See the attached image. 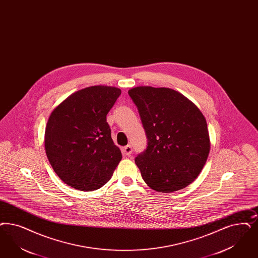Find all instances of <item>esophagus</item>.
Returning <instances> with one entry per match:
<instances>
[{
	"label": "esophagus",
	"mask_w": 258,
	"mask_h": 258,
	"mask_svg": "<svg viewBox=\"0 0 258 258\" xmlns=\"http://www.w3.org/2000/svg\"><path fill=\"white\" fill-rule=\"evenodd\" d=\"M132 152H133V148L130 145L125 146L124 149H123V154L125 155V156H130L132 154Z\"/></svg>",
	"instance_id": "34e87169"
}]
</instances>
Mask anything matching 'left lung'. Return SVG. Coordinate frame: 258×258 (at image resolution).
Wrapping results in <instances>:
<instances>
[{
	"mask_svg": "<svg viewBox=\"0 0 258 258\" xmlns=\"http://www.w3.org/2000/svg\"><path fill=\"white\" fill-rule=\"evenodd\" d=\"M128 95L148 138L147 149L135 158L144 181L160 192L187 187L201 172L210 152L204 115L187 98L168 88L137 87Z\"/></svg>",
	"mask_w": 258,
	"mask_h": 258,
	"instance_id": "8db88e82",
	"label": "left lung"
}]
</instances>
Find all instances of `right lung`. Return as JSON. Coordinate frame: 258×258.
Returning <instances> with one entry per match:
<instances>
[{
	"instance_id": "obj_1",
	"label": "right lung",
	"mask_w": 258,
	"mask_h": 258,
	"mask_svg": "<svg viewBox=\"0 0 258 258\" xmlns=\"http://www.w3.org/2000/svg\"><path fill=\"white\" fill-rule=\"evenodd\" d=\"M120 94V89L107 86L81 89L49 116L46 156L56 174L70 187L85 191L103 187L122 159L107 122Z\"/></svg>"
}]
</instances>
